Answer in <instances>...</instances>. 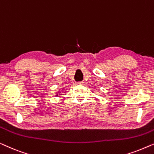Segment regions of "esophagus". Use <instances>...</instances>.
<instances>
[{
    "mask_svg": "<svg viewBox=\"0 0 154 154\" xmlns=\"http://www.w3.org/2000/svg\"><path fill=\"white\" fill-rule=\"evenodd\" d=\"M78 84H82V85H84V82H78Z\"/></svg>",
    "mask_w": 154,
    "mask_h": 154,
    "instance_id": "esophagus-1",
    "label": "esophagus"
}]
</instances>
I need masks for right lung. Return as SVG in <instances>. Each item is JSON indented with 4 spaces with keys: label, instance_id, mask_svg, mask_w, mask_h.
<instances>
[{
    "label": "right lung",
    "instance_id": "1",
    "mask_svg": "<svg viewBox=\"0 0 154 154\" xmlns=\"http://www.w3.org/2000/svg\"><path fill=\"white\" fill-rule=\"evenodd\" d=\"M60 94H61V92H60V90H58L57 92H56V95H55V96L57 97V96H58V95H60ZM59 97H60V96H59Z\"/></svg>",
    "mask_w": 154,
    "mask_h": 154
}]
</instances>
